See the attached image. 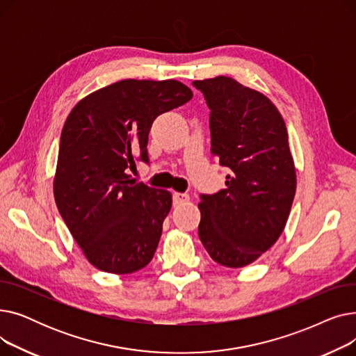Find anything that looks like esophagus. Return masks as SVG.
I'll list each match as a JSON object with an SVG mask.
<instances>
[{
  "label": "esophagus",
  "instance_id": "obj_1",
  "mask_svg": "<svg viewBox=\"0 0 356 356\" xmlns=\"http://www.w3.org/2000/svg\"><path fill=\"white\" fill-rule=\"evenodd\" d=\"M191 197L188 193H180V192H175L173 193V203L175 204H181V203H186Z\"/></svg>",
  "mask_w": 356,
  "mask_h": 356
}]
</instances>
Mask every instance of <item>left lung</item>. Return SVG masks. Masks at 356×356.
I'll return each mask as SVG.
<instances>
[{
  "instance_id": "8db88e82",
  "label": "left lung",
  "mask_w": 356,
  "mask_h": 356,
  "mask_svg": "<svg viewBox=\"0 0 356 356\" xmlns=\"http://www.w3.org/2000/svg\"><path fill=\"white\" fill-rule=\"evenodd\" d=\"M211 109L212 153L227 188L200 195L199 238L218 264L245 267L282 235L296 193L283 117L273 102L232 78L195 81Z\"/></svg>"
}]
</instances>
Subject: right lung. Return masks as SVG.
<instances>
[{"label":"right lung","mask_w":356,"mask_h":356,"mask_svg":"<svg viewBox=\"0 0 356 356\" xmlns=\"http://www.w3.org/2000/svg\"><path fill=\"white\" fill-rule=\"evenodd\" d=\"M177 81L125 79L83 98L60 136L54 200L72 236L98 270L129 274L152 261L172 195L128 175L148 164L154 120L189 102Z\"/></svg>","instance_id":"obj_1"}]
</instances>
